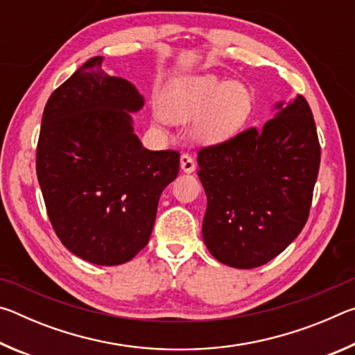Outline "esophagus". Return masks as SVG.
Masks as SVG:
<instances>
[{
	"label": "esophagus",
	"instance_id": "esophagus-1",
	"mask_svg": "<svg viewBox=\"0 0 355 355\" xmlns=\"http://www.w3.org/2000/svg\"><path fill=\"white\" fill-rule=\"evenodd\" d=\"M180 167H182L184 173H192L196 171L194 158L191 155H182V158H180Z\"/></svg>",
	"mask_w": 355,
	"mask_h": 355
}]
</instances>
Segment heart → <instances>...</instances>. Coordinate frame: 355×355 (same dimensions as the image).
I'll list each match as a JSON object with an SVG mask.
<instances>
[{
  "instance_id": "heart-1",
  "label": "heart",
  "mask_w": 355,
  "mask_h": 355,
  "mask_svg": "<svg viewBox=\"0 0 355 355\" xmlns=\"http://www.w3.org/2000/svg\"><path fill=\"white\" fill-rule=\"evenodd\" d=\"M249 89L216 75H182L166 84L159 112L171 123L194 121L192 136L202 144H219L239 133L252 114Z\"/></svg>"
}]
</instances>
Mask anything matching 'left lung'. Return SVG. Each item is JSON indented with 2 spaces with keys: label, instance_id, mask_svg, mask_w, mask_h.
Wrapping results in <instances>:
<instances>
[{
  "label": "left lung",
  "instance_id": "left-lung-1",
  "mask_svg": "<svg viewBox=\"0 0 355 355\" xmlns=\"http://www.w3.org/2000/svg\"><path fill=\"white\" fill-rule=\"evenodd\" d=\"M313 114L302 95L272 106L250 128L197 156L207 194L202 236L216 260L238 269L271 261L302 230L320 171Z\"/></svg>",
  "mask_w": 355,
  "mask_h": 355
}]
</instances>
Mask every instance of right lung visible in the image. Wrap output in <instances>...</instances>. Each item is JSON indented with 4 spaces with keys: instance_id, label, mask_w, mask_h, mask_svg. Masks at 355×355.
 I'll return each instance as SVG.
<instances>
[{
    "instance_id": "right-lung-1",
    "label": "right lung",
    "mask_w": 355,
    "mask_h": 355,
    "mask_svg": "<svg viewBox=\"0 0 355 355\" xmlns=\"http://www.w3.org/2000/svg\"><path fill=\"white\" fill-rule=\"evenodd\" d=\"M83 64L48 98L37 178L48 218L71 254L100 266L135 258L152 235L161 192L178 175L173 150L153 152L135 133L146 100L131 81Z\"/></svg>"
}]
</instances>
